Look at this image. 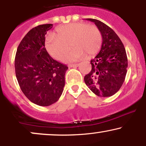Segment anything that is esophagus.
<instances>
[{
    "mask_svg": "<svg viewBox=\"0 0 146 146\" xmlns=\"http://www.w3.org/2000/svg\"><path fill=\"white\" fill-rule=\"evenodd\" d=\"M79 66V64H70L68 66L69 68H75V67H78Z\"/></svg>",
    "mask_w": 146,
    "mask_h": 146,
    "instance_id": "1",
    "label": "esophagus"
}]
</instances>
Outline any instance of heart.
I'll list each match as a JSON object with an SVG mask.
<instances>
[{
	"instance_id": "obj_1",
	"label": "heart",
	"mask_w": 146,
	"mask_h": 146,
	"mask_svg": "<svg viewBox=\"0 0 146 146\" xmlns=\"http://www.w3.org/2000/svg\"><path fill=\"white\" fill-rule=\"evenodd\" d=\"M102 34L94 25L73 23L58 27L46 38L45 46L48 53L57 60H62L72 46V51L65 58L67 62L77 61L87 56H95L102 45Z\"/></svg>"
}]
</instances>
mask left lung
<instances>
[{
	"label": "left lung",
	"mask_w": 146,
	"mask_h": 146,
	"mask_svg": "<svg viewBox=\"0 0 146 146\" xmlns=\"http://www.w3.org/2000/svg\"><path fill=\"white\" fill-rule=\"evenodd\" d=\"M98 27L102 36L100 53L90 60L91 71L84 76L86 86L100 97H110L120 89L125 80L128 59L123 43L108 25L96 19L86 18Z\"/></svg>",
	"instance_id": "obj_1"
}]
</instances>
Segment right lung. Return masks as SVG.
Here are the masks:
<instances>
[{
  "mask_svg": "<svg viewBox=\"0 0 146 146\" xmlns=\"http://www.w3.org/2000/svg\"><path fill=\"white\" fill-rule=\"evenodd\" d=\"M52 24L38 25L25 35L15 58L16 78L31 102L48 106L59 100L65 85L66 65L51 58L45 48V35Z\"/></svg>",
  "mask_w": 146,
  "mask_h": 146,
  "instance_id": "1",
  "label": "right lung"
}]
</instances>
